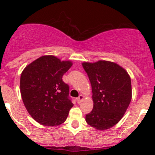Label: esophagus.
Returning <instances> with one entry per match:
<instances>
[{"instance_id": "obj_1", "label": "esophagus", "mask_w": 155, "mask_h": 155, "mask_svg": "<svg viewBox=\"0 0 155 155\" xmlns=\"http://www.w3.org/2000/svg\"><path fill=\"white\" fill-rule=\"evenodd\" d=\"M83 100H84V96L82 95H80L79 97L76 98V101H77L78 104H80V103H81Z\"/></svg>"}]
</instances>
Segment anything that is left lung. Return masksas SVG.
Segmentation results:
<instances>
[{"mask_svg":"<svg viewBox=\"0 0 155 155\" xmlns=\"http://www.w3.org/2000/svg\"><path fill=\"white\" fill-rule=\"evenodd\" d=\"M92 86L93 108L85 117L87 123L105 130L120 122L132 98L129 74L118 64L99 60L82 63Z\"/></svg>","mask_w":155,"mask_h":155,"instance_id":"left-lung-1","label":"left lung"}]
</instances>
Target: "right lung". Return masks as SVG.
Returning <instances> with one entry per match:
<instances>
[{
    "label": "right lung",
    "mask_w": 155,
    "mask_h": 155,
    "mask_svg": "<svg viewBox=\"0 0 155 155\" xmlns=\"http://www.w3.org/2000/svg\"><path fill=\"white\" fill-rule=\"evenodd\" d=\"M71 66V61L45 55L23 70L21 95L27 111L38 123L56 126L66 120L74 104L69 97V86L62 78Z\"/></svg>",
    "instance_id": "add662e5"
}]
</instances>
